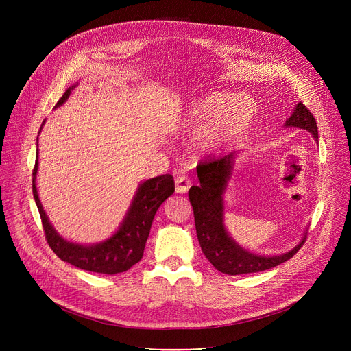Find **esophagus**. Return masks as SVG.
<instances>
[{
  "label": "esophagus",
  "mask_w": 351,
  "mask_h": 351,
  "mask_svg": "<svg viewBox=\"0 0 351 351\" xmlns=\"http://www.w3.org/2000/svg\"><path fill=\"white\" fill-rule=\"evenodd\" d=\"M192 185L191 179L185 173H179L175 179V189L178 193H186Z\"/></svg>",
  "instance_id": "esophagus-1"
}]
</instances>
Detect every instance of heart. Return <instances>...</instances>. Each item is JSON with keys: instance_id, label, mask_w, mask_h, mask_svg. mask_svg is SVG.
I'll use <instances>...</instances> for the list:
<instances>
[{"instance_id": "b5f03b06", "label": "heart", "mask_w": 351, "mask_h": 351, "mask_svg": "<svg viewBox=\"0 0 351 351\" xmlns=\"http://www.w3.org/2000/svg\"><path fill=\"white\" fill-rule=\"evenodd\" d=\"M229 99L222 92H213L189 102L186 122L204 126L196 138L200 149H213L228 142L253 117L256 105L252 99L237 97L229 101Z\"/></svg>"}]
</instances>
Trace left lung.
Returning <instances> with one entry per match:
<instances>
[{"label": "left lung", "instance_id": "obj_1", "mask_svg": "<svg viewBox=\"0 0 351 351\" xmlns=\"http://www.w3.org/2000/svg\"><path fill=\"white\" fill-rule=\"evenodd\" d=\"M285 126L306 129L316 141L319 139L316 119L302 102L294 108V112ZM234 158L236 152H230L222 158L199 163L196 171L200 183L189 189V200L193 208L196 234L202 252L215 269L232 276L263 271L285 263L300 250L306 241L304 234L298 246L279 256L254 254L233 241L223 223V193L233 171Z\"/></svg>", "mask_w": 351, "mask_h": 351}]
</instances>
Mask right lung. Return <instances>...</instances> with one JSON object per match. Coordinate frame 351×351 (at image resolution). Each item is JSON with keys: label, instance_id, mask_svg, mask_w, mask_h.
Here are the masks:
<instances>
[{"label": "right lung", "instance_id": "obj_1", "mask_svg": "<svg viewBox=\"0 0 351 351\" xmlns=\"http://www.w3.org/2000/svg\"><path fill=\"white\" fill-rule=\"evenodd\" d=\"M73 88L75 85L68 88L55 106L62 105L69 98ZM36 171H38V152H36L32 171V193L36 208L40 210L49 247L61 261L75 267L102 274L126 271L142 259L155 213L163 202L175 192L172 175H162L142 182L117 232L95 243H78L60 234L51 225L36 192Z\"/></svg>", "mask_w": 351, "mask_h": 351}]
</instances>
